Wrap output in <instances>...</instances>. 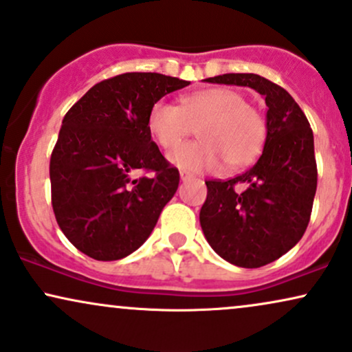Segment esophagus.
<instances>
[{"mask_svg": "<svg viewBox=\"0 0 352 352\" xmlns=\"http://www.w3.org/2000/svg\"><path fill=\"white\" fill-rule=\"evenodd\" d=\"M179 176H181V179H183V181H189V179H192V175H189V173H186V171H181V173H179Z\"/></svg>", "mask_w": 352, "mask_h": 352, "instance_id": "1", "label": "esophagus"}]
</instances>
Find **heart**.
<instances>
[{
	"label": "heart",
	"instance_id": "obj_1",
	"mask_svg": "<svg viewBox=\"0 0 352 352\" xmlns=\"http://www.w3.org/2000/svg\"><path fill=\"white\" fill-rule=\"evenodd\" d=\"M148 129L166 150L197 129L201 140L169 153V162L189 173L217 169L223 162L230 169L248 166L261 153L267 133L263 112L232 88L197 91L181 99V106L156 102L148 114Z\"/></svg>",
	"mask_w": 352,
	"mask_h": 352
}]
</instances>
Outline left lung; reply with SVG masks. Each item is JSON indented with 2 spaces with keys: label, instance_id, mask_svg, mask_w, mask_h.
Returning <instances> with one entry per match:
<instances>
[{
  "label": "left lung",
  "instance_id": "1",
  "mask_svg": "<svg viewBox=\"0 0 352 352\" xmlns=\"http://www.w3.org/2000/svg\"><path fill=\"white\" fill-rule=\"evenodd\" d=\"M209 83L248 86L267 106V135L253 168L232 179H210L201 209V227L225 261L261 267L300 241L316 192L314 132L294 98L254 73H227ZM241 185L243 190H236Z\"/></svg>",
  "mask_w": 352,
  "mask_h": 352
}]
</instances>
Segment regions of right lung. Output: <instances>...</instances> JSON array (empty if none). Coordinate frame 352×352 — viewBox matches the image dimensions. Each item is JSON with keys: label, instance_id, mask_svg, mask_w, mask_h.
Listing matches in <instances>:
<instances>
[{"label": "right lung", "instance_id": "right-lung-1", "mask_svg": "<svg viewBox=\"0 0 352 352\" xmlns=\"http://www.w3.org/2000/svg\"><path fill=\"white\" fill-rule=\"evenodd\" d=\"M188 85L160 73H124L94 85L65 114L50 156L52 207L81 253L116 261L153 232L179 171L151 140L148 114ZM138 168L151 176L132 178Z\"/></svg>", "mask_w": 352, "mask_h": 352}]
</instances>
